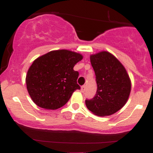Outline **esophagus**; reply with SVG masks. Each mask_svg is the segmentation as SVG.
Returning <instances> with one entry per match:
<instances>
[{
  "mask_svg": "<svg viewBox=\"0 0 153 153\" xmlns=\"http://www.w3.org/2000/svg\"><path fill=\"white\" fill-rule=\"evenodd\" d=\"M85 88H85V85H82V86L81 87V91H82V93H84L85 91Z\"/></svg>",
  "mask_w": 153,
  "mask_h": 153,
  "instance_id": "1",
  "label": "esophagus"
}]
</instances>
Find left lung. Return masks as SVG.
Segmentation results:
<instances>
[{"label":"left lung","instance_id":"1","mask_svg":"<svg viewBox=\"0 0 153 153\" xmlns=\"http://www.w3.org/2000/svg\"><path fill=\"white\" fill-rule=\"evenodd\" d=\"M97 84L93 99L85 100L88 109L94 114L106 117L120 110L127 103L131 81L122 64L109 52L103 51L90 57Z\"/></svg>","mask_w":153,"mask_h":153}]
</instances>
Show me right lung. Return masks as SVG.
<instances>
[{
	"instance_id": "add662e5",
	"label": "right lung",
	"mask_w": 153,
	"mask_h": 153,
	"mask_svg": "<svg viewBox=\"0 0 153 153\" xmlns=\"http://www.w3.org/2000/svg\"><path fill=\"white\" fill-rule=\"evenodd\" d=\"M82 59L80 54L61 50L51 51L33 62L26 83L29 96L41 108L54 110L64 106L77 89L79 73L73 70Z\"/></svg>"
}]
</instances>
